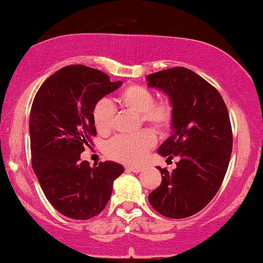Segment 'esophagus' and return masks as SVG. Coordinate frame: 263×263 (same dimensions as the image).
<instances>
[{
  "label": "esophagus",
  "instance_id": "obj_1",
  "mask_svg": "<svg viewBox=\"0 0 263 263\" xmlns=\"http://www.w3.org/2000/svg\"><path fill=\"white\" fill-rule=\"evenodd\" d=\"M126 172L140 173V172H142V166H127L126 167Z\"/></svg>",
  "mask_w": 263,
  "mask_h": 263
}]
</instances>
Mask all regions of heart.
<instances>
[{"label": "heart", "mask_w": 263, "mask_h": 263, "mask_svg": "<svg viewBox=\"0 0 263 263\" xmlns=\"http://www.w3.org/2000/svg\"><path fill=\"white\" fill-rule=\"evenodd\" d=\"M119 103L125 109L140 115L142 123L149 125L157 132H164L172 126L174 110L169 100L154 101V94L138 84L128 85L119 96ZM115 106L106 98L99 99L91 110V119L97 131L109 134L114 126ZM156 143V137L149 129H142L135 135L118 136L106 145L107 156L118 162L137 164Z\"/></svg>", "instance_id": "obj_1"}]
</instances>
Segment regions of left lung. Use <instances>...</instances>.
Instances as JSON below:
<instances>
[{
    "instance_id": "1",
    "label": "left lung",
    "mask_w": 263,
    "mask_h": 263,
    "mask_svg": "<svg viewBox=\"0 0 263 263\" xmlns=\"http://www.w3.org/2000/svg\"><path fill=\"white\" fill-rule=\"evenodd\" d=\"M145 80L169 97L174 110L172 135L158 153L180 159L173 172L158 166L162 183L148 200L164 217L194 216L216 196L229 165L233 135L227 105L213 85L189 68L164 69Z\"/></svg>"
}]
</instances>
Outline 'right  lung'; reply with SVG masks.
I'll list each match as a JSON object with an SVG mask.
<instances>
[{"mask_svg": "<svg viewBox=\"0 0 263 263\" xmlns=\"http://www.w3.org/2000/svg\"><path fill=\"white\" fill-rule=\"evenodd\" d=\"M83 65L66 66L41 84L29 118L31 166L56 211L71 219L96 217L111 197L121 164L106 160L89 166L81 160L97 135L91 110L98 100L121 87Z\"/></svg>", "mask_w": 263, "mask_h": 263, "instance_id": "right-lung-1", "label": "right lung"}]
</instances>
